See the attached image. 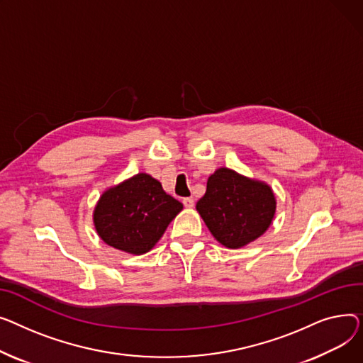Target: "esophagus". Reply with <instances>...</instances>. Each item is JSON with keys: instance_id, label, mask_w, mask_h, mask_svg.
<instances>
[{"instance_id": "obj_1", "label": "esophagus", "mask_w": 363, "mask_h": 363, "mask_svg": "<svg viewBox=\"0 0 363 363\" xmlns=\"http://www.w3.org/2000/svg\"><path fill=\"white\" fill-rule=\"evenodd\" d=\"M183 205H184L186 208H194L195 201L191 199V198H184V199H183Z\"/></svg>"}]
</instances>
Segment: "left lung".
Returning a JSON list of instances; mask_svg holds the SVG:
<instances>
[{"label": "left lung", "mask_w": 363, "mask_h": 363, "mask_svg": "<svg viewBox=\"0 0 363 363\" xmlns=\"http://www.w3.org/2000/svg\"><path fill=\"white\" fill-rule=\"evenodd\" d=\"M275 205L272 189L267 183L223 167L209 176L196 209L217 242L228 249H239L268 230Z\"/></svg>", "instance_id": "8db88e82"}]
</instances>
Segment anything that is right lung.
<instances>
[{
    "label": "right lung",
    "mask_w": 363,
    "mask_h": 363,
    "mask_svg": "<svg viewBox=\"0 0 363 363\" xmlns=\"http://www.w3.org/2000/svg\"><path fill=\"white\" fill-rule=\"evenodd\" d=\"M182 209L158 180L139 173L104 191L94 211V224L106 245L143 255L157 245Z\"/></svg>",
    "instance_id": "1"
}]
</instances>
